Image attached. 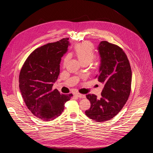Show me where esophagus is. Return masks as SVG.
I'll list each match as a JSON object with an SVG mask.
<instances>
[{
    "label": "esophagus",
    "instance_id": "34e87169",
    "mask_svg": "<svg viewBox=\"0 0 153 153\" xmlns=\"http://www.w3.org/2000/svg\"><path fill=\"white\" fill-rule=\"evenodd\" d=\"M75 96L79 97V98H82V99H83V98H85V96L83 95V94H80V93H76L75 94Z\"/></svg>",
    "mask_w": 153,
    "mask_h": 153
}]
</instances>
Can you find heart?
<instances>
[{"instance_id": "b5f03b06", "label": "heart", "mask_w": 153, "mask_h": 153, "mask_svg": "<svg viewBox=\"0 0 153 153\" xmlns=\"http://www.w3.org/2000/svg\"><path fill=\"white\" fill-rule=\"evenodd\" d=\"M75 53L82 63H89L94 57V47L90 42H83L79 43L75 47ZM70 54H68L63 60V66L66 65L67 62L70 59Z\"/></svg>"}]
</instances>
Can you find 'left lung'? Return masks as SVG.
<instances>
[{
    "label": "left lung",
    "mask_w": 153,
    "mask_h": 153,
    "mask_svg": "<svg viewBox=\"0 0 153 153\" xmlns=\"http://www.w3.org/2000/svg\"><path fill=\"white\" fill-rule=\"evenodd\" d=\"M97 49L100 64L96 77L104 87L100 99L94 94L86 96L91 107L85 114L97 122H105L116 116L128 99L132 72L126 54L117 45L102 41Z\"/></svg>",
    "instance_id": "obj_1"
}]
</instances>
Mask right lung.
I'll list each match as a JSON object with an SVG mask.
<instances>
[{
    "mask_svg": "<svg viewBox=\"0 0 153 153\" xmlns=\"http://www.w3.org/2000/svg\"><path fill=\"white\" fill-rule=\"evenodd\" d=\"M69 39L47 43L36 49L28 56L19 74V89L29 110L43 121L59 116L65 103L72 94H63L55 89L53 83L60 73L62 57L68 51Z\"/></svg>",
    "mask_w": 153,
    "mask_h": 153,
    "instance_id": "obj_1",
    "label": "right lung"
}]
</instances>
